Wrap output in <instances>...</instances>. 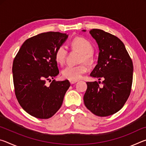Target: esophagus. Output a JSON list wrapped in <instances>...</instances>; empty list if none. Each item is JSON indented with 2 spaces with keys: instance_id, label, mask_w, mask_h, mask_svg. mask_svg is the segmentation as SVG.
Returning <instances> with one entry per match:
<instances>
[{
  "instance_id": "esophagus-1",
  "label": "esophagus",
  "mask_w": 146,
  "mask_h": 146,
  "mask_svg": "<svg viewBox=\"0 0 146 146\" xmlns=\"http://www.w3.org/2000/svg\"><path fill=\"white\" fill-rule=\"evenodd\" d=\"M69 81H70L71 84H73L77 82V80H69Z\"/></svg>"
}]
</instances>
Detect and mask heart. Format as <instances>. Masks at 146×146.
Wrapping results in <instances>:
<instances>
[{
	"mask_svg": "<svg viewBox=\"0 0 146 146\" xmlns=\"http://www.w3.org/2000/svg\"><path fill=\"white\" fill-rule=\"evenodd\" d=\"M71 47L81 53L80 58V62L90 64L93 60V46L90 41L82 37L74 38L71 43ZM67 49L64 46H60L56 49L55 53V58L57 63L62 64L67 56ZM88 68L84 64L77 66H67L63 69L62 74L64 78L70 80H78L82 75L87 72Z\"/></svg>",
	"mask_w": 146,
	"mask_h": 146,
	"instance_id": "b5f03b06",
	"label": "heart"
}]
</instances>
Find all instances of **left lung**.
Segmentation results:
<instances>
[{"mask_svg": "<svg viewBox=\"0 0 146 146\" xmlns=\"http://www.w3.org/2000/svg\"><path fill=\"white\" fill-rule=\"evenodd\" d=\"M90 33L99 48L98 63L90 75L98 80L102 78L103 87L97 81L86 82L84 102L94 115L108 117L120 110L129 98L133 62L124 44L116 36L98 29H91Z\"/></svg>", "mask_w": 146, "mask_h": 146, "instance_id": "obj_1", "label": "left lung"}]
</instances>
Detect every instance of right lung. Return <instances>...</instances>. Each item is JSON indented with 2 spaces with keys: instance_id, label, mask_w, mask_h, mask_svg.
<instances>
[{
  "instance_id": "obj_1",
  "label": "right lung",
  "mask_w": 146,
  "mask_h": 146,
  "mask_svg": "<svg viewBox=\"0 0 146 146\" xmlns=\"http://www.w3.org/2000/svg\"><path fill=\"white\" fill-rule=\"evenodd\" d=\"M68 35L49 31L38 34L24 42L13 62L15 93L19 104L33 117L47 119L62 104L70 86L68 80H52L58 75L55 53Z\"/></svg>"
}]
</instances>
